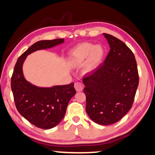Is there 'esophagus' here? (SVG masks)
<instances>
[{
	"instance_id": "34e87169",
	"label": "esophagus",
	"mask_w": 155,
	"mask_h": 155,
	"mask_svg": "<svg viewBox=\"0 0 155 155\" xmlns=\"http://www.w3.org/2000/svg\"><path fill=\"white\" fill-rule=\"evenodd\" d=\"M74 87H75L76 91H78V92L82 91V84L80 83V82H75V85H74Z\"/></svg>"
}]
</instances>
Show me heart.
<instances>
[{"instance_id": "heart-1", "label": "heart", "mask_w": 155, "mask_h": 155, "mask_svg": "<svg viewBox=\"0 0 155 155\" xmlns=\"http://www.w3.org/2000/svg\"><path fill=\"white\" fill-rule=\"evenodd\" d=\"M104 56V49L101 45H94L90 43L80 44L74 50L71 62L75 66H80L87 60V67L90 69L97 67Z\"/></svg>"}]
</instances>
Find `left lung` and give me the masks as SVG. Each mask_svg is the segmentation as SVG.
<instances>
[{
  "instance_id": "8db88e82",
  "label": "left lung",
  "mask_w": 155,
  "mask_h": 155,
  "mask_svg": "<svg viewBox=\"0 0 155 155\" xmlns=\"http://www.w3.org/2000/svg\"><path fill=\"white\" fill-rule=\"evenodd\" d=\"M110 45L104 63L83 78L86 112L102 125L115 123L131 109L138 84L137 65L133 53L123 42L103 33Z\"/></svg>"
}]
</instances>
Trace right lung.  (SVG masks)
I'll list each match as a JSON object with an SVG mask.
<instances>
[{"label": "right lung", "instance_id": "1", "mask_svg": "<svg viewBox=\"0 0 155 155\" xmlns=\"http://www.w3.org/2000/svg\"><path fill=\"white\" fill-rule=\"evenodd\" d=\"M63 42V38L36 42L18 58L11 77V90L18 111L29 122L41 129H51L63 119L68 102L76 93L74 83L52 87H37L25 79L23 64L29 54Z\"/></svg>", "mask_w": 155, "mask_h": 155}]
</instances>
